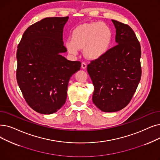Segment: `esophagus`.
I'll return each instance as SVG.
<instances>
[{
    "label": "esophagus",
    "instance_id": "34e87169",
    "mask_svg": "<svg viewBox=\"0 0 160 160\" xmlns=\"http://www.w3.org/2000/svg\"><path fill=\"white\" fill-rule=\"evenodd\" d=\"M86 67H87V64L86 63H84V62H82V68L86 69Z\"/></svg>",
    "mask_w": 160,
    "mask_h": 160
}]
</instances>
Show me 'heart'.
<instances>
[{"mask_svg":"<svg viewBox=\"0 0 160 160\" xmlns=\"http://www.w3.org/2000/svg\"><path fill=\"white\" fill-rule=\"evenodd\" d=\"M112 31L108 25L101 22H92L81 25L72 31V39L65 42L68 51L73 55L84 49L89 59L99 58L108 50L112 41Z\"/></svg>","mask_w":160,"mask_h":160,"instance_id":"1","label":"heart"}]
</instances>
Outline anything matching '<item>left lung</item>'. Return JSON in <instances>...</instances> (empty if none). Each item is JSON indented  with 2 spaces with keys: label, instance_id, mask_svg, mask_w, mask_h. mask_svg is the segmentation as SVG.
<instances>
[{
  "label": "left lung",
  "instance_id": "left-lung-1",
  "mask_svg": "<svg viewBox=\"0 0 160 160\" xmlns=\"http://www.w3.org/2000/svg\"><path fill=\"white\" fill-rule=\"evenodd\" d=\"M116 46L91 61L87 71L94 86L92 101L102 112H117L133 97L141 78V45L131 27L112 19Z\"/></svg>",
  "mask_w": 160,
  "mask_h": 160
}]
</instances>
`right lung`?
Returning <instances> with one entry per match:
<instances>
[{"instance_id": "obj_1", "label": "right lung", "mask_w": 160, "mask_h": 160, "mask_svg": "<svg viewBox=\"0 0 160 160\" xmlns=\"http://www.w3.org/2000/svg\"><path fill=\"white\" fill-rule=\"evenodd\" d=\"M68 17L46 18L24 32L18 46L16 78L29 107L42 114L56 112L65 103L68 81L80 61L62 56L63 27Z\"/></svg>"}]
</instances>
